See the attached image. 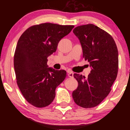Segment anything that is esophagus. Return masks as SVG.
I'll list each match as a JSON object with an SVG mask.
<instances>
[{
	"mask_svg": "<svg viewBox=\"0 0 130 130\" xmlns=\"http://www.w3.org/2000/svg\"><path fill=\"white\" fill-rule=\"evenodd\" d=\"M68 76L70 78L73 77V73L72 72H71V71H69V72H68Z\"/></svg>",
	"mask_w": 130,
	"mask_h": 130,
	"instance_id": "obj_1",
	"label": "esophagus"
}]
</instances>
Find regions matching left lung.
<instances>
[{"mask_svg": "<svg viewBox=\"0 0 130 130\" xmlns=\"http://www.w3.org/2000/svg\"><path fill=\"white\" fill-rule=\"evenodd\" d=\"M73 33L80 42L83 57L92 67L87 79L74 73L78 86L72 93L74 102L85 108L100 104L111 92L118 70V52L109 34L93 24L77 26Z\"/></svg>", "mask_w": 130, "mask_h": 130, "instance_id": "left-lung-1", "label": "left lung"}]
</instances>
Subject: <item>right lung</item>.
I'll use <instances>...</instances> for the list:
<instances>
[{"instance_id": "right-lung-1", "label": "right lung", "mask_w": 130, "mask_h": 130, "mask_svg": "<svg viewBox=\"0 0 130 130\" xmlns=\"http://www.w3.org/2000/svg\"><path fill=\"white\" fill-rule=\"evenodd\" d=\"M74 27L43 23L30 26L19 38L13 59L16 79L22 95L32 105L44 108L54 100L56 89L67 73L48 67L47 58Z\"/></svg>"}]
</instances>
